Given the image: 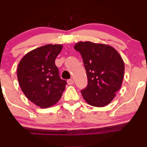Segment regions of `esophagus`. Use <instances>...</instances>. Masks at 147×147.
<instances>
[{
  "instance_id": "obj_1",
  "label": "esophagus",
  "mask_w": 147,
  "mask_h": 147,
  "mask_svg": "<svg viewBox=\"0 0 147 147\" xmlns=\"http://www.w3.org/2000/svg\"><path fill=\"white\" fill-rule=\"evenodd\" d=\"M67 83H68L69 85H72L74 83V80H72V79H69V80H67Z\"/></svg>"
}]
</instances>
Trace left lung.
I'll use <instances>...</instances> for the list:
<instances>
[{
    "label": "left lung",
    "instance_id": "left-lung-1",
    "mask_svg": "<svg viewBox=\"0 0 147 147\" xmlns=\"http://www.w3.org/2000/svg\"><path fill=\"white\" fill-rule=\"evenodd\" d=\"M82 56L88 78L86 88L81 90L83 99L90 105H108L121 88L125 64L121 55L108 45L80 42L74 47Z\"/></svg>",
    "mask_w": 147,
    "mask_h": 147
}]
</instances>
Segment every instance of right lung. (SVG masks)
Masks as SVG:
<instances>
[{
	"label": "right lung",
	"instance_id": "1",
	"mask_svg": "<svg viewBox=\"0 0 147 147\" xmlns=\"http://www.w3.org/2000/svg\"><path fill=\"white\" fill-rule=\"evenodd\" d=\"M63 46L46 45L28 53L20 61L18 79L30 101L42 108L55 105L65 89L67 81L59 76L55 60Z\"/></svg>",
	"mask_w": 147,
	"mask_h": 147
}]
</instances>
